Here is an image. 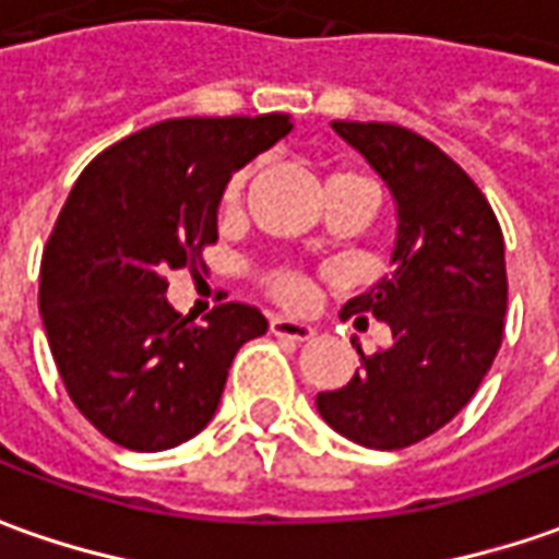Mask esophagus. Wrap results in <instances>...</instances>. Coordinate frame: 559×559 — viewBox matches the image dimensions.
<instances>
[{"mask_svg": "<svg viewBox=\"0 0 559 559\" xmlns=\"http://www.w3.org/2000/svg\"><path fill=\"white\" fill-rule=\"evenodd\" d=\"M269 328L275 336L281 340H296V343H306L314 336V328L306 324V321H294V318H284V314H272V321H269Z\"/></svg>", "mask_w": 559, "mask_h": 559, "instance_id": "obj_1", "label": "esophagus"}]
</instances>
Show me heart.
<instances>
[{
	"mask_svg": "<svg viewBox=\"0 0 559 559\" xmlns=\"http://www.w3.org/2000/svg\"><path fill=\"white\" fill-rule=\"evenodd\" d=\"M241 186H245V174H235L231 177V183L226 186V204H235L238 201V195H241ZM275 296L278 299H284V302H290V306H299V302H306L311 294L309 281L299 278V275H281L278 281H275Z\"/></svg>",
	"mask_w": 559,
	"mask_h": 559,
	"instance_id": "1",
	"label": "heart"
}]
</instances>
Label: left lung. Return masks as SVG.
Here are the masks:
<instances>
[{"mask_svg":"<svg viewBox=\"0 0 559 559\" xmlns=\"http://www.w3.org/2000/svg\"><path fill=\"white\" fill-rule=\"evenodd\" d=\"M330 124L389 186L397 226L391 275L343 306V318L385 321L391 345H358L364 367L314 404L343 438L401 450L468 404L502 345L504 238L484 192L431 140L385 121Z\"/></svg>","mask_w":559,"mask_h":559,"instance_id":"1","label":"left lung"}]
</instances>
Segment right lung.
<instances>
[{"mask_svg": "<svg viewBox=\"0 0 559 559\" xmlns=\"http://www.w3.org/2000/svg\"><path fill=\"white\" fill-rule=\"evenodd\" d=\"M290 128L287 112L158 121L72 186L41 257L39 311L72 404L112 443L158 453L195 438L238 348L269 328L245 302L192 324L168 302L165 272L201 265L231 174Z\"/></svg>", "mask_w": 559, "mask_h": 559, "instance_id": "add662e5", "label": "right lung"}]
</instances>
